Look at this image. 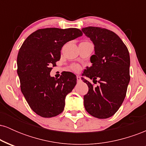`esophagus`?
<instances>
[{
    "label": "esophagus",
    "mask_w": 146,
    "mask_h": 146,
    "mask_svg": "<svg viewBox=\"0 0 146 146\" xmlns=\"http://www.w3.org/2000/svg\"><path fill=\"white\" fill-rule=\"evenodd\" d=\"M76 78H77V80H78V82L81 81V78H80V75H77Z\"/></svg>",
    "instance_id": "34e87169"
}]
</instances>
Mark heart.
<instances>
[{"label":"heart","instance_id":"obj_1","mask_svg":"<svg viewBox=\"0 0 146 146\" xmlns=\"http://www.w3.org/2000/svg\"><path fill=\"white\" fill-rule=\"evenodd\" d=\"M71 70H73L74 71H78L80 70V66L78 64H72L71 66Z\"/></svg>","mask_w":146,"mask_h":146}]
</instances>
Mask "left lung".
Here are the masks:
<instances>
[{
	"mask_svg": "<svg viewBox=\"0 0 146 146\" xmlns=\"http://www.w3.org/2000/svg\"><path fill=\"white\" fill-rule=\"evenodd\" d=\"M82 31L95 45V55L90 57L92 65L84 74L88 91L84 96L85 109L92 116L106 119L120 108L130 82V55L128 48L115 33L105 28L88 27Z\"/></svg>",
	"mask_w": 146,
	"mask_h": 146,
	"instance_id": "1",
	"label": "left lung"
}]
</instances>
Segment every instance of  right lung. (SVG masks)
<instances>
[{
    "instance_id": "1",
    "label": "right lung",
    "mask_w": 146,
    "mask_h": 146,
    "mask_svg": "<svg viewBox=\"0 0 146 146\" xmlns=\"http://www.w3.org/2000/svg\"><path fill=\"white\" fill-rule=\"evenodd\" d=\"M82 34L77 28L40 29L22 44L17 58L21 89L37 115L49 118L64 110L65 98L77 83L76 75L65 71L55 79L50 72L60 59L63 45Z\"/></svg>"
}]
</instances>
